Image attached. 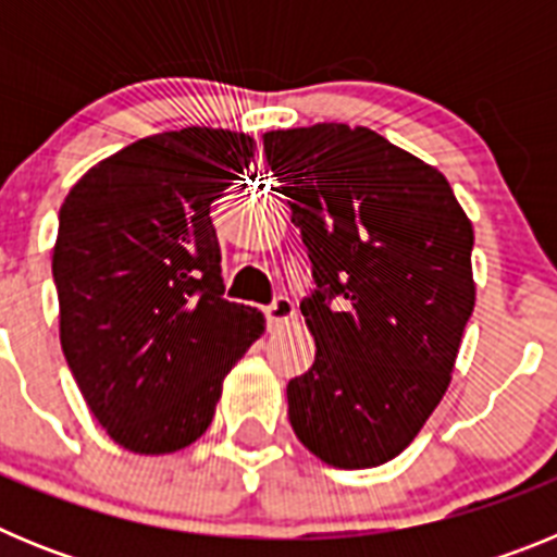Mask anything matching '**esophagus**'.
<instances>
[{
	"label": "esophagus",
	"mask_w": 557,
	"mask_h": 557,
	"mask_svg": "<svg viewBox=\"0 0 557 557\" xmlns=\"http://www.w3.org/2000/svg\"><path fill=\"white\" fill-rule=\"evenodd\" d=\"M293 314H295V307L287 295H278V298H273V304H268V307H264V318H268L270 329L284 326V323H287Z\"/></svg>",
	"instance_id": "34e87169"
}]
</instances>
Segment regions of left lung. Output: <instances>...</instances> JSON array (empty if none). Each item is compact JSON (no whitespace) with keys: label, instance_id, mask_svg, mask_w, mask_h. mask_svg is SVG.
<instances>
[{"label":"left lung","instance_id":"obj_1","mask_svg":"<svg viewBox=\"0 0 557 557\" xmlns=\"http://www.w3.org/2000/svg\"><path fill=\"white\" fill-rule=\"evenodd\" d=\"M264 156L314 278L301 314L318 351L289 379V424L334 469L382 466L451 382L474 312V231L449 181L371 127L270 131Z\"/></svg>","mask_w":557,"mask_h":557}]
</instances>
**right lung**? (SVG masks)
I'll return each instance as SVG.
<instances>
[{
    "mask_svg": "<svg viewBox=\"0 0 557 557\" xmlns=\"http://www.w3.org/2000/svg\"><path fill=\"white\" fill-rule=\"evenodd\" d=\"M253 139L184 127L133 141L66 195L52 250L61 346L88 410L136 455L209 430L223 379L264 318L225 301L211 203Z\"/></svg>",
    "mask_w": 557,
    "mask_h": 557,
    "instance_id": "add662e5",
    "label": "right lung"
}]
</instances>
